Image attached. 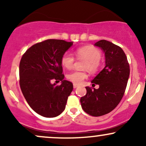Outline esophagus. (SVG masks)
<instances>
[{
	"label": "esophagus",
	"mask_w": 146,
	"mask_h": 146,
	"mask_svg": "<svg viewBox=\"0 0 146 146\" xmlns=\"http://www.w3.org/2000/svg\"><path fill=\"white\" fill-rule=\"evenodd\" d=\"M77 87H78V85L76 84H73V88H76Z\"/></svg>",
	"instance_id": "obj_1"
}]
</instances>
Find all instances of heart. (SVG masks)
I'll return each mask as SVG.
<instances>
[{"mask_svg":"<svg viewBox=\"0 0 146 146\" xmlns=\"http://www.w3.org/2000/svg\"><path fill=\"white\" fill-rule=\"evenodd\" d=\"M75 55L79 59L86 60L84 68H86L90 72L97 71L100 66V59L101 58V52L98 48L92 46H85L83 47L77 48L75 51ZM75 59L71 53H65L62 56L61 63L64 68L70 69L73 67ZM88 77V75L84 71H74L67 75V78L69 81L76 84L82 83L84 79Z\"/></svg>","mask_w":146,"mask_h":146,"instance_id":"heart-1","label":"heart"}]
</instances>
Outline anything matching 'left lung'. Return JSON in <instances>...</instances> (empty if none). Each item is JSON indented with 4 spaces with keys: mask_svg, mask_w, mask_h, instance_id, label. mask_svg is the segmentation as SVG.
I'll use <instances>...</instances> for the list:
<instances>
[{
    "mask_svg": "<svg viewBox=\"0 0 146 146\" xmlns=\"http://www.w3.org/2000/svg\"><path fill=\"white\" fill-rule=\"evenodd\" d=\"M94 45L104 53L105 66L91 81L93 84H98L99 88L86 86V94L82 97L80 102L86 113L99 117L111 112L121 100L130 75V66L125 53L119 46L105 40Z\"/></svg>",
    "mask_w": 146,
    "mask_h": 146,
    "instance_id": "1",
    "label": "left lung"
}]
</instances>
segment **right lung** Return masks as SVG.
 <instances>
[{
  "label": "right lung",
  "instance_id": "1",
  "mask_svg": "<svg viewBox=\"0 0 146 146\" xmlns=\"http://www.w3.org/2000/svg\"><path fill=\"white\" fill-rule=\"evenodd\" d=\"M73 42L50 39L33 45L22 57L19 66L20 86L28 104L41 116L55 117L64 110L73 90L71 82L64 80L62 56ZM52 79L61 81L57 86Z\"/></svg>",
  "mask_w": 146,
  "mask_h": 146
}]
</instances>
